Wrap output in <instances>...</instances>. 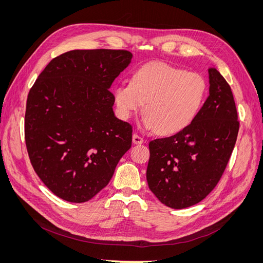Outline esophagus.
I'll return each mask as SVG.
<instances>
[{
	"label": "esophagus",
	"instance_id": "obj_1",
	"mask_svg": "<svg viewBox=\"0 0 263 263\" xmlns=\"http://www.w3.org/2000/svg\"><path fill=\"white\" fill-rule=\"evenodd\" d=\"M145 141V139L142 138L141 136H139L138 134H134L133 135V142L134 144H136V145H139V144H142V142Z\"/></svg>",
	"mask_w": 263,
	"mask_h": 263
}]
</instances>
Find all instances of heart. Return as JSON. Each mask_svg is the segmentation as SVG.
<instances>
[{
	"mask_svg": "<svg viewBox=\"0 0 263 263\" xmlns=\"http://www.w3.org/2000/svg\"><path fill=\"white\" fill-rule=\"evenodd\" d=\"M208 82L198 72L151 62L139 68L130 83H119L114 101L119 114L130 117L145 104L144 126L163 135L183 130L201 112Z\"/></svg>",
	"mask_w": 263,
	"mask_h": 263,
	"instance_id": "b5f03b06",
	"label": "heart"
}]
</instances>
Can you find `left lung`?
Instances as JSON below:
<instances>
[{"label": "left lung", "instance_id": "obj_1", "mask_svg": "<svg viewBox=\"0 0 263 263\" xmlns=\"http://www.w3.org/2000/svg\"><path fill=\"white\" fill-rule=\"evenodd\" d=\"M210 94L186 128L149 142L147 182L171 209L201 202L216 186L234 150L239 121L229 84L216 68L209 69Z\"/></svg>", "mask_w": 263, "mask_h": 263}]
</instances>
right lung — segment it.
Instances as JSON below:
<instances>
[{"mask_svg": "<svg viewBox=\"0 0 263 263\" xmlns=\"http://www.w3.org/2000/svg\"><path fill=\"white\" fill-rule=\"evenodd\" d=\"M128 50H71L53 58L30 87L25 142L31 165L62 200H91L132 146L133 126L115 117L109 87Z\"/></svg>", "mask_w": 263, "mask_h": 263, "instance_id": "obj_1", "label": "right lung"}]
</instances>
